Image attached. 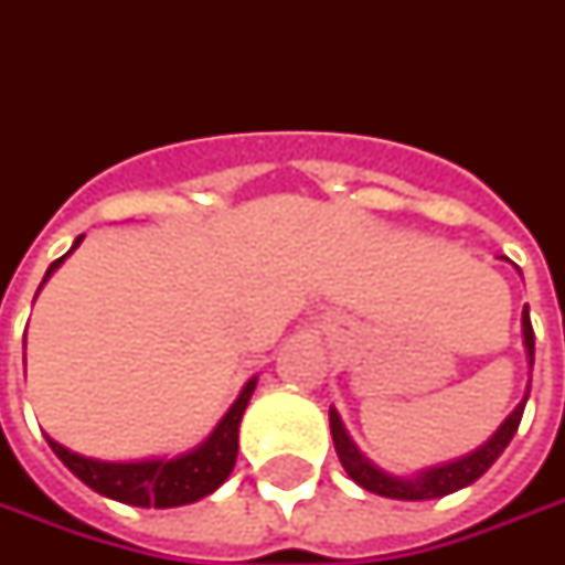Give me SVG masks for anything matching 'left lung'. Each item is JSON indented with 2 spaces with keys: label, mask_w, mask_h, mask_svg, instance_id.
<instances>
[{
  "label": "left lung",
  "mask_w": 565,
  "mask_h": 565,
  "mask_svg": "<svg viewBox=\"0 0 565 565\" xmlns=\"http://www.w3.org/2000/svg\"><path fill=\"white\" fill-rule=\"evenodd\" d=\"M522 334H525L529 365H535V331H532L529 309L522 312ZM525 399H529V394H525ZM525 399L507 416V422L497 428L494 435L478 447L476 454L454 459V462L438 466V469H425V472H418L416 478H397L391 476V472H384V469H379L372 459L362 457L360 447L350 440L341 416H338L334 409L328 413V418H331V438H334V450H338V457H341V466L347 469V476L353 478L360 488L372 491V494L391 497V500H431V497H447L454 494V491H459V488H466V484H472V481H478V478L494 466L497 457L507 450V444L513 440L515 428H519V422H522Z\"/></svg>",
  "instance_id": "1"
}]
</instances>
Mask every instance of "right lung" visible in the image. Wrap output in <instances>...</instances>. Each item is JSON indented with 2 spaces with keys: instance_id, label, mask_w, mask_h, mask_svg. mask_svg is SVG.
Instances as JSON below:
<instances>
[{
  "instance_id": "obj_1",
  "label": "right lung",
  "mask_w": 565,
  "mask_h": 565,
  "mask_svg": "<svg viewBox=\"0 0 565 565\" xmlns=\"http://www.w3.org/2000/svg\"><path fill=\"white\" fill-rule=\"evenodd\" d=\"M81 241H84V234L74 241V246H81ZM65 256L50 265L46 278L58 265L65 263ZM253 387H256V379L241 391V397L234 399V406L224 413L218 428L196 450H190L184 457L106 462V459L81 457V454H74L68 447H62L58 440H50L52 454L62 459L71 472L81 478L87 488H93L96 494L111 497L118 503H130V507H156V510L184 507V503H193L200 497L212 494L224 478L231 476V469L237 462V431H241V418H244L246 403L253 397Z\"/></svg>"
}]
</instances>
